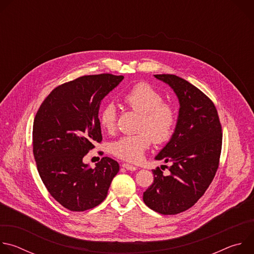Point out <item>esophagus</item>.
<instances>
[{"instance_id": "obj_1", "label": "esophagus", "mask_w": 254, "mask_h": 254, "mask_svg": "<svg viewBox=\"0 0 254 254\" xmlns=\"http://www.w3.org/2000/svg\"><path fill=\"white\" fill-rule=\"evenodd\" d=\"M123 167L125 168V169H127V170H128V171H136L137 170V168L136 167H134V166H132V165H128V164H123Z\"/></svg>"}]
</instances>
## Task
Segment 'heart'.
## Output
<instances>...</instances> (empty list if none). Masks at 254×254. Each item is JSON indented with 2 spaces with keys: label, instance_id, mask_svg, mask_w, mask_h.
<instances>
[{
  "label": "heart",
  "instance_id": "b5f03b06",
  "mask_svg": "<svg viewBox=\"0 0 254 254\" xmlns=\"http://www.w3.org/2000/svg\"><path fill=\"white\" fill-rule=\"evenodd\" d=\"M124 101L132 111L142 115L138 125L140 132L120 137L111 143L110 150L122 160L137 163L151 146L152 139L156 143H163L171 138L177 124V114L171 104L164 102V96L148 83L141 82L131 87L125 94ZM99 123L107 131L116 129L118 110L114 102H107L101 108Z\"/></svg>",
  "mask_w": 254,
  "mask_h": 254
}]
</instances>
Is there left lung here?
I'll return each instance as SVG.
<instances>
[{"label":"left lung","mask_w":254,"mask_h":254,"mask_svg":"<svg viewBox=\"0 0 254 254\" xmlns=\"http://www.w3.org/2000/svg\"><path fill=\"white\" fill-rule=\"evenodd\" d=\"M178 97L175 130L155 157L170 163V174L153 170L154 183L142 199L152 210L175 215L191 208L205 193L219 165L222 129L213 102L196 86L173 74H157Z\"/></svg>","instance_id":"1"}]
</instances>
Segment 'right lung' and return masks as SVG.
Wrapping results in <instances>:
<instances>
[{
    "mask_svg": "<svg viewBox=\"0 0 254 254\" xmlns=\"http://www.w3.org/2000/svg\"><path fill=\"white\" fill-rule=\"evenodd\" d=\"M124 76L86 75L64 83L45 98L33 125V154L50 195L71 211L99 205L120 171L103 157L92 169L83 157L102 139L98 119L101 100Z\"/></svg>",
    "mask_w": 254,
    "mask_h": 254,
    "instance_id": "add662e5",
    "label": "right lung"
}]
</instances>
